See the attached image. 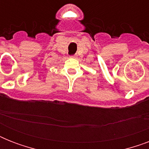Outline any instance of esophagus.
Here are the masks:
<instances>
[{"mask_svg":"<svg viewBox=\"0 0 149 149\" xmlns=\"http://www.w3.org/2000/svg\"><path fill=\"white\" fill-rule=\"evenodd\" d=\"M71 57H72V58H75V57H76V56H75V55H73V56H71Z\"/></svg>","mask_w":149,"mask_h":149,"instance_id":"obj_1","label":"esophagus"}]
</instances>
